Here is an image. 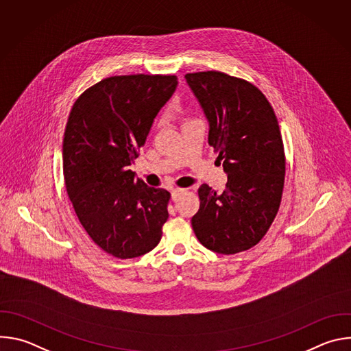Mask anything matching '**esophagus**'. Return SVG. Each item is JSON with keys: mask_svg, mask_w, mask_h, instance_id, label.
<instances>
[{"mask_svg": "<svg viewBox=\"0 0 351 351\" xmlns=\"http://www.w3.org/2000/svg\"><path fill=\"white\" fill-rule=\"evenodd\" d=\"M186 193V190L184 189H175V190H172V202H178V199L180 198V195L182 194H184Z\"/></svg>", "mask_w": 351, "mask_h": 351, "instance_id": "34e87169", "label": "esophagus"}]
</instances>
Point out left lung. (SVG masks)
<instances>
[{
	"label": "left lung",
	"mask_w": 351,
	"mask_h": 351,
	"mask_svg": "<svg viewBox=\"0 0 351 351\" xmlns=\"http://www.w3.org/2000/svg\"><path fill=\"white\" fill-rule=\"evenodd\" d=\"M184 79L208 121V144L228 175L222 193L198 189L193 230L204 247L236 254L256 245L280 206L285 152L276 115L252 83L222 72L187 73Z\"/></svg>",
	"instance_id": "obj_1"
}]
</instances>
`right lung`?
<instances>
[{"label": "right lung", "mask_w": 351, "mask_h": 351, "mask_svg": "<svg viewBox=\"0 0 351 351\" xmlns=\"http://www.w3.org/2000/svg\"><path fill=\"white\" fill-rule=\"evenodd\" d=\"M178 77L128 75L87 88L72 107L64 134L62 168L75 213L106 253L136 258L162 237L169 191L148 187L130 171Z\"/></svg>", "instance_id": "right-lung-1"}]
</instances>
